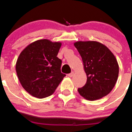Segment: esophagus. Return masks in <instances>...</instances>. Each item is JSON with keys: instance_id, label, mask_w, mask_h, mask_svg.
<instances>
[{"instance_id": "obj_1", "label": "esophagus", "mask_w": 132, "mask_h": 132, "mask_svg": "<svg viewBox=\"0 0 132 132\" xmlns=\"http://www.w3.org/2000/svg\"><path fill=\"white\" fill-rule=\"evenodd\" d=\"M74 74H75V73H74L73 71V72H71V73L68 74V77H73V76H74Z\"/></svg>"}]
</instances>
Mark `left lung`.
Instances as JSON below:
<instances>
[{
    "instance_id": "obj_1",
    "label": "left lung",
    "mask_w": 132,
    "mask_h": 132,
    "mask_svg": "<svg viewBox=\"0 0 132 132\" xmlns=\"http://www.w3.org/2000/svg\"><path fill=\"white\" fill-rule=\"evenodd\" d=\"M74 46L82 57L87 80L79 88L81 96L88 100H98L107 95L118 77L116 57L105 45L95 41H77Z\"/></svg>"
}]
</instances>
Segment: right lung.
Here are the masks:
<instances>
[{"label": "right lung", "instance_id": "1", "mask_svg": "<svg viewBox=\"0 0 132 132\" xmlns=\"http://www.w3.org/2000/svg\"><path fill=\"white\" fill-rule=\"evenodd\" d=\"M62 43L39 39L30 43L18 57L15 70L23 88L36 98L53 94L64 77L62 61L57 57Z\"/></svg>", "mask_w": 132, "mask_h": 132}]
</instances>
